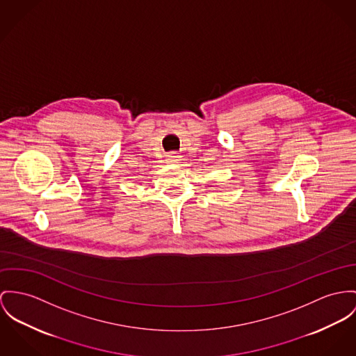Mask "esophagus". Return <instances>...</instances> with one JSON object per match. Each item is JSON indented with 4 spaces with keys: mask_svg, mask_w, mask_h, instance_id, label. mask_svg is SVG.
I'll return each instance as SVG.
<instances>
[{
    "mask_svg": "<svg viewBox=\"0 0 356 356\" xmlns=\"http://www.w3.org/2000/svg\"><path fill=\"white\" fill-rule=\"evenodd\" d=\"M180 159L181 157L177 153H170V154L166 156V163L168 164H177L180 161Z\"/></svg>",
    "mask_w": 356,
    "mask_h": 356,
    "instance_id": "1",
    "label": "esophagus"
}]
</instances>
